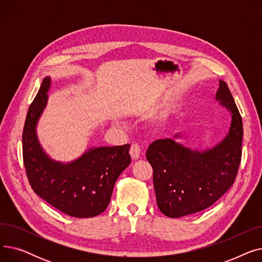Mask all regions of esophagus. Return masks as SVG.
<instances>
[{
    "instance_id": "obj_1",
    "label": "esophagus",
    "mask_w": 262,
    "mask_h": 262,
    "mask_svg": "<svg viewBox=\"0 0 262 262\" xmlns=\"http://www.w3.org/2000/svg\"><path fill=\"white\" fill-rule=\"evenodd\" d=\"M140 153H141V148L138 144L136 143H133L132 146H130V149H129V154L132 156L133 159L137 160L139 157H140Z\"/></svg>"
}]
</instances>
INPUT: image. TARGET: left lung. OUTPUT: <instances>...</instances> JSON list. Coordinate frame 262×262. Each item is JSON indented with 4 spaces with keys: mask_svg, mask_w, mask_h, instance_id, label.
Wrapping results in <instances>:
<instances>
[{
    "mask_svg": "<svg viewBox=\"0 0 262 262\" xmlns=\"http://www.w3.org/2000/svg\"><path fill=\"white\" fill-rule=\"evenodd\" d=\"M216 100L231 113V124L226 138L215 147L198 152L172 139H158L147 148L158 208L169 217L210 207L236 181L242 156V118L223 80Z\"/></svg>",
    "mask_w": 262,
    "mask_h": 262,
    "instance_id": "8db88e82",
    "label": "left lung"
}]
</instances>
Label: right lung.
I'll list each match as a JSON object with an SVG mask.
<instances>
[{"mask_svg": "<svg viewBox=\"0 0 262 262\" xmlns=\"http://www.w3.org/2000/svg\"><path fill=\"white\" fill-rule=\"evenodd\" d=\"M50 82V77L43 79L24 123L22 152L27 180L36 194L59 211L75 217L95 216L107 208L118 177L130 163V145L91 148L69 164L51 160L35 130L47 105Z\"/></svg>", "mask_w": 262, "mask_h": 262, "instance_id": "right-lung-1", "label": "right lung"}]
</instances>
